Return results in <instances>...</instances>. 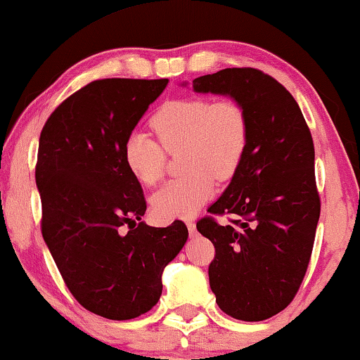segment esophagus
<instances>
[{
	"instance_id": "obj_1",
	"label": "esophagus",
	"mask_w": 360,
	"mask_h": 360,
	"mask_svg": "<svg viewBox=\"0 0 360 360\" xmlns=\"http://www.w3.org/2000/svg\"><path fill=\"white\" fill-rule=\"evenodd\" d=\"M187 229H188L190 235H195V233H197V227H195V221H192V220H187Z\"/></svg>"
}]
</instances>
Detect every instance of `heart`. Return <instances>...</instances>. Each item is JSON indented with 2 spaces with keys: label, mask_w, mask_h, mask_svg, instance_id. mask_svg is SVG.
Listing matches in <instances>:
<instances>
[{
  "label": "heart",
  "mask_w": 360,
  "mask_h": 360,
  "mask_svg": "<svg viewBox=\"0 0 360 360\" xmlns=\"http://www.w3.org/2000/svg\"><path fill=\"white\" fill-rule=\"evenodd\" d=\"M152 125L160 143L143 130L131 131L123 143L125 165L150 187L163 176L167 152L184 150L187 173L160 188L152 208L162 220L188 219L214 197L217 179H230L240 165L248 143L247 112L232 98H179L163 105Z\"/></svg>",
  "instance_id": "obj_1"
}]
</instances>
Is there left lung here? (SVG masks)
Listing matches in <instances>:
<instances>
[{
  "mask_svg": "<svg viewBox=\"0 0 360 360\" xmlns=\"http://www.w3.org/2000/svg\"><path fill=\"white\" fill-rule=\"evenodd\" d=\"M192 86L247 112L245 155L208 208L233 215L232 224L205 217L197 230L215 247L208 278L219 307L238 321H265L292 302L312 255L321 217L312 135L294 96L260 70L225 68Z\"/></svg>",
  "mask_w": 360,
  "mask_h": 360,
  "instance_id": "8db88e82",
  "label": "left lung"
}]
</instances>
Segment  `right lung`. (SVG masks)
Masks as SVG:
<instances>
[{
  "label": "right lung",
  "mask_w": 360,
  "mask_h": 360,
  "mask_svg": "<svg viewBox=\"0 0 360 360\" xmlns=\"http://www.w3.org/2000/svg\"><path fill=\"white\" fill-rule=\"evenodd\" d=\"M167 83L96 79L58 106L39 135L43 238L75 299L112 321L158 302L163 269L188 238L181 220L163 229L141 221L143 190L123 158L127 136Z\"/></svg>",
  "instance_id": "add662e5"
}]
</instances>
